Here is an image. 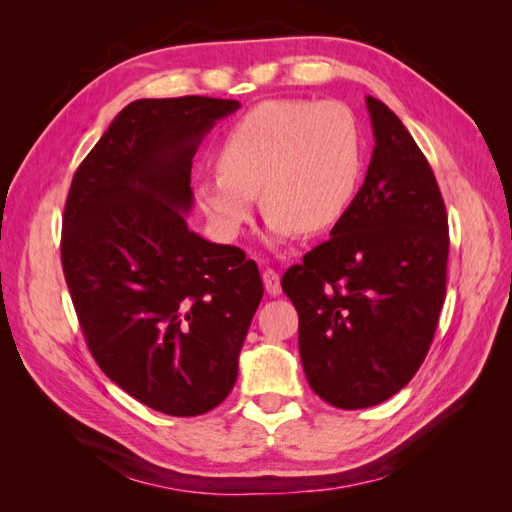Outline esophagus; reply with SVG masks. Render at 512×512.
<instances>
[{
	"instance_id": "esophagus-1",
	"label": "esophagus",
	"mask_w": 512,
	"mask_h": 512,
	"mask_svg": "<svg viewBox=\"0 0 512 512\" xmlns=\"http://www.w3.org/2000/svg\"><path fill=\"white\" fill-rule=\"evenodd\" d=\"M262 279H264V286H266V290H268V295L277 297L279 292H281V277H279L277 270H273V268H266V270H264V275H262Z\"/></svg>"
}]
</instances>
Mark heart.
Listing matches in <instances>:
<instances>
[{
	"label": "heart",
	"mask_w": 512,
	"mask_h": 512,
	"mask_svg": "<svg viewBox=\"0 0 512 512\" xmlns=\"http://www.w3.org/2000/svg\"><path fill=\"white\" fill-rule=\"evenodd\" d=\"M217 173L195 182V200L215 231L233 239L250 222L257 191L275 239L330 228L350 204L361 143L354 116L334 101L273 99L228 127Z\"/></svg>",
	"instance_id": "obj_1"
}]
</instances>
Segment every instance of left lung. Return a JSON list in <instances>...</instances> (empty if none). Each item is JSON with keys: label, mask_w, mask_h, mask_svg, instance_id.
Wrapping results in <instances>:
<instances>
[{"label": "left lung", "mask_w": 512, "mask_h": 512, "mask_svg": "<svg viewBox=\"0 0 512 512\" xmlns=\"http://www.w3.org/2000/svg\"><path fill=\"white\" fill-rule=\"evenodd\" d=\"M374 154L328 242L281 277L299 314L314 394L365 409L405 387L427 356L447 297L449 220L436 176L407 127L367 96Z\"/></svg>", "instance_id": "left-lung-1"}]
</instances>
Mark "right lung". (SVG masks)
<instances>
[{
    "label": "right lung",
    "mask_w": 512,
    "mask_h": 512,
    "mask_svg": "<svg viewBox=\"0 0 512 512\" xmlns=\"http://www.w3.org/2000/svg\"><path fill=\"white\" fill-rule=\"evenodd\" d=\"M237 101L129 103L76 169L61 264L76 317L105 376L167 416L211 411L237 378L262 301L257 264L189 231L191 165Z\"/></svg>",
    "instance_id": "right-lung-1"
}]
</instances>
